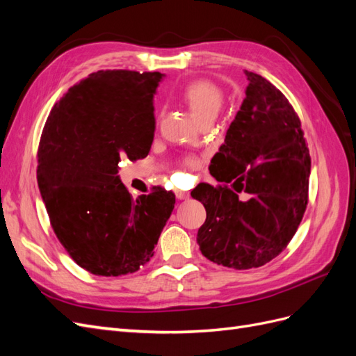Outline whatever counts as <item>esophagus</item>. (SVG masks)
<instances>
[{"label": "esophagus", "instance_id": "obj_1", "mask_svg": "<svg viewBox=\"0 0 356 356\" xmlns=\"http://www.w3.org/2000/svg\"><path fill=\"white\" fill-rule=\"evenodd\" d=\"M175 196L178 199H188L190 197V193L188 191H184V190H177L175 191Z\"/></svg>", "mask_w": 356, "mask_h": 356}]
</instances>
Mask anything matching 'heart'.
Here are the masks:
<instances>
[{"instance_id":"obj_1","label":"heart","mask_w":356,"mask_h":356,"mask_svg":"<svg viewBox=\"0 0 356 356\" xmlns=\"http://www.w3.org/2000/svg\"><path fill=\"white\" fill-rule=\"evenodd\" d=\"M182 99L186 101L191 113L199 120V123L204 120H213L218 115L221 106L224 104V95L217 84L208 80H195L188 83L182 89ZM186 165L193 166L195 160L187 159Z\"/></svg>"}]
</instances>
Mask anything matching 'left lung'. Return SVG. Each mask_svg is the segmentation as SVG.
<instances>
[{
  "label": "left lung",
  "instance_id": "1",
  "mask_svg": "<svg viewBox=\"0 0 356 356\" xmlns=\"http://www.w3.org/2000/svg\"><path fill=\"white\" fill-rule=\"evenodd\" d=\"M245 75L246 96L209 166L225 184L191 191L207 209L197 232L202 254L236 270L264 266L285 250L305 215L310 175L293 105L261 75L246 70Z\"/></svg>",
  "mask_w": 356,
  "mask_h": 356
}]
</instances>
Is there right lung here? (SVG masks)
<instances>
[{"label":"right lung","mask_w":356,"mask_h":356,"mask_svg":"<svg viewBox=\"0 0 356 356\" xmlns=\"http://www.w3.org/2000/svg\"><path fill=\"white\" fill-rule=\"evenodd\" d=\"M160 72L106 70L74 84L38 147L37 181L51 229L72 260L98 276L139 270L154 255L175 195L154 187L134 199L118 161L144 159L154 138Z\"/></svg>","instance_id":"add662e5"}]
</instances>
